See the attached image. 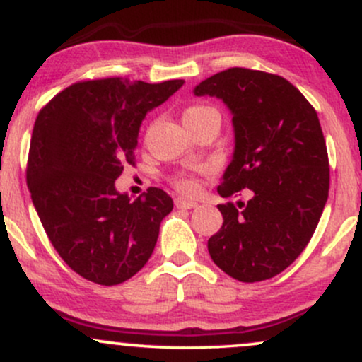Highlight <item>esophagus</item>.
Instances as JSON below:
<instances>
[{
	"instance_id": "1",
	"label": "esophagus",
	"mask_w": 362,
	"mask_h": 362,
	"mask_svg": "<svg viewBox=\"0 0 362 362\" xmlns=\"http://www.w3.org/2000/svg\"><path fill=\"white\" fill-rule=\"evenodd\" d=\"M175 206L178 209H192V207H197V202L189 201V199H184V197H177Z\"/></svg>"
}]
</instances>
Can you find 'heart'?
Segmentation results:
<instances>
[{"instance_id": "b5f03b06", "label": "heart", "mask_w": 362, "mask_h": 362, "mask_svg": "<svg viewBox=\"0 0 362 362\" xmlns=\"http://www.w3.org/2000/svg\"><path fill=\"white\" fill-rule=\"evenodd\" d=\"M206 117H219V112L211 105H202V103H197V105L187 107L184 112V124L197 122V120H202ZM175 185L178 190L185 194H192L197 189V180L192 175H187V173H182L175 178Z\"/></svg>"}]
</instances>
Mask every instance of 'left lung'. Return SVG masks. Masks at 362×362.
Segmentation results:
<instances>
[{"mask_svg":"<svg viewBox=\"0 0 362 362\" xmlns=\"http://www.w3.org/2000/svg\"><path fill=\"white\" fill-rule=\"evenodd\" d=\"M233 115L235 151L218 192L252 199L219 204L223 226L207 242L211 259L242 282L271 279L300 257L328 199L330 168L317 112L277 74L247 68L216 73L194 88Z\"/></svg>","mask_w":362,"mask_h":362,"instance_id":"1","label":"left lung"}]
</instances>
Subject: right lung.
<instances>
[{"instance_id": "add662e5", "label": "right lung", "mask_w": 362, "mask_h": 362, "mask_svg": "<svg viewBox=\"0 0 362 362\" xmlns=\"http://www.w3.org/2000/svg\"><path fill=\"white\" fill-rule=\"evenodd\" d=\"M184 80L124 78L80 81L57 93L37 115L27 184L45 233L61 259L102 286L131 279L149 260L160 224L172 213L165 190L149 187L131 201L115 189L134 165L141 122Z\"/></svg>"}]
</instances>
